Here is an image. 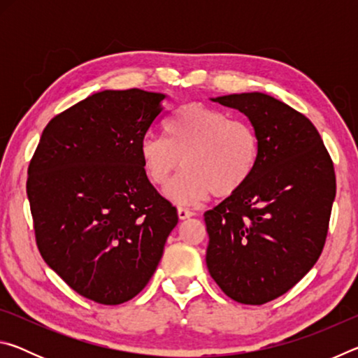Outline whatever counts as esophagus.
I'll return each mask as SVG.
<instances>
[{"label":"esophagus","instance_id":"obj_1","mask_svg":"<svg viewBox=\"0 0 358 358\" xmlns=\"http://www.w3.org/2000/svg\"><path fill=\"white\" fill-rule=\"evenodd\" d=\"M194 216V211H191L189 208H185V207H178V217L180 220H187V217Z\"/></svg>","mask_w":358,"mask_h":358}]
</instances>
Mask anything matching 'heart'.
<instances>
[{
    "label": "heart",
    "instance_id": "obj_1",
    "mask_svg": "<svg viewBox=\"0 0 358 358\" xmlns=\"http://www.w3.org/2000/svg\"><path fill=\"white\" fill-rule=\"evenodd\" d=\"M164 137L141 142L145 172L156 186H166L180 203H197L213 194L226 199L243 189L256 171L260 142L252 126L199 102L178 107L164 124Z\"/></svg>",
    "mask_w": 358,
    "mask_h": 358
}]
</instances>
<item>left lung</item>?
I'll return each mask as SVG.
<instances>
[{"mask_svg":"<svg viewBox=\"0 0 358 358\" xmlns=\"http://www.w3.org/2000/svg\"><path fill=\"white\" fill-rule=\"evenodd\" d=\"M250 118L260 142L243 189L203 213L207 266L243 305H264L292 289L324 250L336 194L333 161L305 115L264 93L215 98Z\"/></svg>","mask_w":358,"mask_h":358,"instance_id":"left-lung-1","label":"left lung"}]
</instances>
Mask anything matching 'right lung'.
<instances>
[{"label":"right lung","instance_id":"1","mask_svg":"<svg viewBox=\"0 0 358 358\" xmlns=\"http://www.w3.org/2000/svg\"><path fill=\"white\" fill-rule=\"evenodd\" d=\"M166 94L106 90L53 117L28 166L36 245L77 294L120 305L141 292L177 226L150 183L141 142Z\"/></svg>","mask_w":358,"mask_h":358}]
</instances>
